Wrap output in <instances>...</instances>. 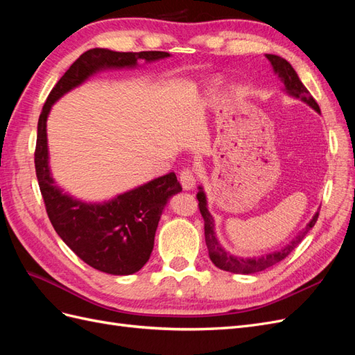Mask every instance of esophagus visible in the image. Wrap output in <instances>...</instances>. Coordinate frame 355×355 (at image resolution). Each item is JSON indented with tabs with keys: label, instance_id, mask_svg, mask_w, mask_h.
Wrapping results in <instances>:
<instances>
[{
	"label": "esophagus",
	"instance_id": "esophagus-1",
	"mask_svg": "<svg viewBox=\"0 0 355 355\" xmlns=\"http://www.w3.org/2000/svg\"><path fill=\"white\" fill-rule=\"evenodd\" d=\"M197 178H198V173L194 167H185L180 171L179 180H180L182 187H184V189H192L196 187Z\"/></svg>",
	"mask_w": 355,
	"mask_h": 355
}]
</instances>
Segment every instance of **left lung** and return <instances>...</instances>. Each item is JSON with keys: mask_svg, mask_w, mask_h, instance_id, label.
<instances>
[{"mask_svg": "<svg viewBox=\"0 0 355 355\" xmlns=\"http://www.w3.org/2000/svg\"><path fill=\"white\" fill-rule=\"evenodd\" d=\"M266 59L271 62L274 71L278 73V77L283 80V83L286 85V90L292 96L300 98L304 102H306L311 108H314L317 112H320L318 103L315 102L313 96L309 94V92L306 90L302 81L299 80L297 73L292 68V65H290L286 59H283L280 56H275V55H266ZM197 200H198V207L201 211V216L204 219V235H206V245L209 249L210 259L214 265L220 268V270L230 271L234 274H254V272L268 270V268H271V266L277 265L278 262H282L300 244V241L304 240L308 231L314 227L317 219H318V213H315V216L311 219V222L306 225V228L282 250H277L274 253H268V254L257 256V257H240V256H234L230 252L222 249V245L219 244V241L216 239V234H214L213 218L206 207V204H207L206 196H204L201 188L197 194Z\"/></svg>", "mask_w": 355, "mask_h": 355, "instance_id": "obj_1", "label": "left lung"}]
</instances>
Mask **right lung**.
Segmentation results:
<instances>
[{
	"label": "right lung",
	"instance_id": "add662e5",
	"mask_svg": "<svg viewBox=\"0 0 355 355\" xmlns=\"http://www.w3.org/2000/svg\"><path fill=\"white\" fill-rule=\"evenodd\" d=\"M167 51H112L92 49L75 60L50 92L38 118L35 171L49 219L69 249L92 268L112 275H130L148 262L158 220L168 198L182 191L176 175L154 179L110 202L85 204L63 194L49 170L46 121L62 94L102 68L135 67L137 60L167 58Z\"/></svg>",
	"mask_w": 355,
	"mask_h": 355
}]
</instances>
